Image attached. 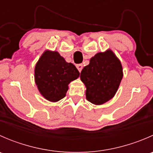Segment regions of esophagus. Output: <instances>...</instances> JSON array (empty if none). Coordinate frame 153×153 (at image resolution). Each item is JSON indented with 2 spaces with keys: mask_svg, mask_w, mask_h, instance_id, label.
Wrapping results in <instances>:
<instances>
[{
  "mask_svg": "<svg viewBox=\"0 0 153 153\" xmlns=\"http://www.w3.org/2000/svg\"><path fill=\"white\" fill-rule=\"evenodd\" d=\"M76 67H77V69H78V70L79 71V72H81V71L82 70V69H83V65L82 64H77Z\"/></svg>",
  "mask_w": 153,
  "mask_h": 153,
  "instance_id": "obj_1",
  "label": "esophagus"
}]
</instances>
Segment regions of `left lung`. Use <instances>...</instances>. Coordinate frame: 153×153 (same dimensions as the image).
Returning a JSON list of instances; mask_svg holds the SVG:
<instances>
[{
	"label": "left lung",
	"instance_id": "1",
	"mask_svg": "<svg viewBox=\"0 0 153 153\" xmlns=\"http://www.w3.org/2000/svg\"><path fill=\"white\" fill-rule=\"evenodd\" d=\"M122 77V66L112 51L97 53L81 72L86 99L97 105L108 101L116 93Z\"/></svg>",
	"mask_w": 153,
	"mask_h": 153
}]
</instances>
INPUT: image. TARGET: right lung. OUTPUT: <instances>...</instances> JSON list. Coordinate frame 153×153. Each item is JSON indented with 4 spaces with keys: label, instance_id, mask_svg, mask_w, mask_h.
I'll use <instances>...</instances> for the list:
<instances>
[{
    "label": "right lung",
    "instance_id": "add662e5",
    "mask_svg": "<svg viewBox=\"0 0 153 153\" xmlns=\"http://www.w3.org/2000/svg\"><path fill=\"white\" fill-rule=\"evenodd\" d=\"M79 74L75 65L66 62L58 52L46 51L35 66V79L41 95L55 102L66 96L68 84Z\"/></svg>",
    "mask_w": 153,
    "mask_h": 153
}]
</instances>
